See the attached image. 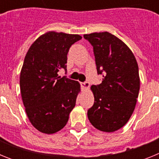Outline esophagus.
<instances>
[{
  "mask_svg": "<svg viewBox=\"0 0 159 159\" xmlns=\"http://www.w3.org/2000/svg\"><path fill=\"white\" fill-rule=\"evenodd\" d=\"M80 84H81V87H82L83 88H85V89H88V88L90 87V84L88 82H87V81H85V82H82Z\"/></svg>",
  "mask_w": 159,
  "mask_h": 159,
  "instance_id": "1",
  "label": "esophagus"
}]
</instances>
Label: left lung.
<instances>
[{"instance_id":"left-lung-1","label":"left lung","mask_w":159,"mask_h":159,"mask_svg":"<svg viewBox=\"0 0 159 159\" xmlns=\"http://www.w3.org/2000/svg\"><path fill=\"white\" fill-rule=\"evenodd\" d=\"M93 47L100 84L92 86L95 102L88 117L101 131L123 127L131 116L139 92V67L134 54L121 40L107 32L84 35Z\"/></svg>"}]
</instances>
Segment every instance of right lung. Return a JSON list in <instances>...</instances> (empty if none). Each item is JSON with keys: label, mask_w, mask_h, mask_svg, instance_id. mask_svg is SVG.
<instances>
[{"label": "right lung", "mask_w": 159, "mask_h": 159, "mask_svg": "<svg viewBox=\"0 0 159 159\" xmlns=\"http://www.w3.org/2000/svg\"><path fill=\"white\" fill-rule=\"evenodd\" d=\"M80 35L48 32L29 48L20 77L22 100L28 118L39 131L53 134L67 124L75 106L80 85L66 76L67 52Z\"/></svg>", "instance_id": "right-lung-1"}]
</instances>
